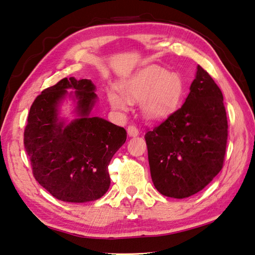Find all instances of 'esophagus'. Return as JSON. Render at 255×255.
<instances>
[{
	"label": "esophagus",
	"instance_id": "esophagus-1",
	"mask_svg": "<svg viewBox=\"0 0 255 255\" xmlns=\"http://www.w3.org/2000/svg\"><path fill=\"white\" fill-rule=\"evenodd\" d=\"M128 136H131V137L138 136V134H139L138 128L135 126H129L128 128Z\"/></svg>",
	"mask_w": 255,
	"mask_h": 255
}]
</instances>
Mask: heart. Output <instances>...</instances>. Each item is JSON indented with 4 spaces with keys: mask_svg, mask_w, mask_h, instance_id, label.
<instances>
[{
    "mask_svg": "<svg viewBox=\"0 0 255 255\" xmlns=\"http://www.w3.org/2000/svg\"><path fill=\"white\" fill-rule=\"evenodd\" d=\"M120 92L108 90V100L113 109L127 110L128 101L143 100L146 118L162 119L178 108L184 94V83L180 75L159 66L140 70L120 83Z\"/></svg>",
    "mask_w": 255,
    "mask_h": 255,
    "instance_id": "b5f03b06",
    "label": "heart"
}]
</instances>
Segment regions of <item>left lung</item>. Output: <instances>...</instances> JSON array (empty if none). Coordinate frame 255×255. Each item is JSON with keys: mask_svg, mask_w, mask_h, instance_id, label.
I'll return each mask as SVG.
<instances>
[{"mask_svg": "<svg viewBox=\"0 0 255 255\" xmlns=\"http://www.w3.org/2000/svg\"><path fill=\"white\" fill-rule=\"evenodd\" d=\"M228 123L222 90L197 65L180 109L145 134L152 183L160 194L185 199L222 170Z\"/></svg>", "mask_w": 255, "mask_h": 255, "instance_id": "1", "label": "left lung"}]
</instances>
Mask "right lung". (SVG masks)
<instances>
[{"label":"right lung","mask_w":255,"mask_h":255,"mask_svg":"<svg viewBox=\"0 0 255 255\" xmlns=\"http://www.w3.org/2000/svg\"><path fill=\"white\" fill-rule=\"evenodd\" d=\"M95 92L92 81L63 78L30 107L24 144L33 177L60 201L86 203L104 196L110 186L109 163L127 140L123 128L92 116L98 99ZM66 97L77 105L71 122L59 117Z\"/></svg>","instance_id":"1"}]
</instances>
